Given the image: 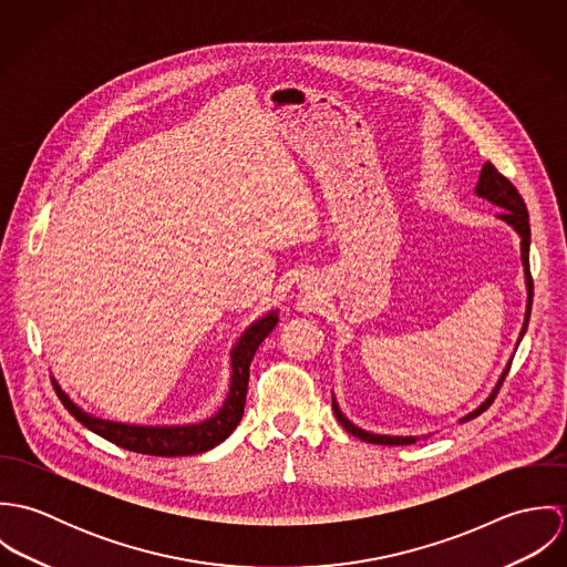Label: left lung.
<instances>
[{"label": "left lung", "instance_id": "obj_1", "mask_svg": "<svg viewBox=\"0 0 567 567\" xmlns=\"http://www.w3.org/2000/svg\"><path fill=\"white\" fill-rule=\"evenodd\" d=\"M476 194H478L481 198H486L488 203H493V205H497V207L504 209L502 214H497V218L504 220L506 225H511V227L517 231L519 240H522V264H524L526 290H528L526 319H524V327H522V331H519V340H522V336L526 333V327H528V319H530V308H533V277H530V264H528V250H530L528 209H526L524 198H522L519 192L515 189V185H513L504 174H499L493 163L486 162L485 165H483L481 178H478V185H476ZM519 340H517V344H519ZM508 369H511V364L504 369L499 382L495 384V389H493V393L486 398V402L478 405L474 412H470L467 416H463L461 421H470V419L478 416L481 412H485L488 405L493 404V400H495V395H497V391H499V386H502V382H504ZM331 405H333V414H336L338 423H340L349 434L358 436V439L364 441V443H378V445H410V443H416V439H419V436H389V434H373V432H367V430L353 425V423L340 412L336 400H331Z\"/></svg>", "mask_w": 567, "mask_h": 567}]
</instances>
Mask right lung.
Returning a JSON list of instances; mask_svg holds the SVG:
<instances>
[{
	"instance_id": "add662e5",
	"label": "right lung",
	"mask_w": 567,
	"mask_h": 567,
	"mask_svg": "<svg viewBox=\"0 0 567 567\" xmlns=\"http://www.w3.org/2000/svg\"><path fill=\"white\" fill-rule=\"evenodd\" d=\"M277 312H268L266 317L257 319L250 324L238 344L231 351V386L229 395L225 400L223 408L200 421V423H189V425H128V423H117L109 419L93 416L84 412L82 408L74 404L61 386L54 382V391L59 400L70 410L76 421H81L84 427L95 432L97 436L115 443L117 447H124L128 452L137 454H148V456H192L207 452L223 443L240 423L244 414V404H246V386H248V369L250 360L261 344V340L275 329L277 324Z\"/></svg>"
}]
</instances>
